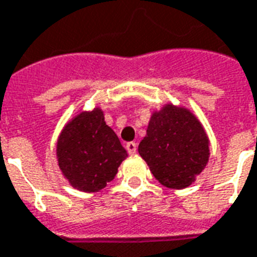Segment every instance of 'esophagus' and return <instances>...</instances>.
Wrapping results in <instances>:
<instances>
[{"instance_id": "esophagus-1", "label": "esophagus", "mask_w": 257, "mask_h": 257, "mask_svg": "<svg viewBox=\"0 0 257 257\" xmlns=\"http://www.w3.org/2000/svg\"><path fill=\"white\" fill-rule=\"evenodd\" d=\"M126 151H128L129 155L136 154V151H138V144L135 143V142H129V143H126Z\"/></svg>"}]
</instances>
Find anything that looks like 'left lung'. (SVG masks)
Here are the masks:
<instances>
[{
	"label": "left lung",
	"instance_id": "obj_1",
	"mask_svg": "<svg viewBox=\"0 0 257 257\" xmlns=\"http://www.w3.org/2000/svg\"><path fill=\"white\" fill-rule=\"evenodd\" d=\"M208 144L201 123L189 110L167 104L153 114L139 154L162 185L182 189L206 167Z\"/></svg>",
	"mask_w": 257,
	"mask_h": 257
}]
</instances>
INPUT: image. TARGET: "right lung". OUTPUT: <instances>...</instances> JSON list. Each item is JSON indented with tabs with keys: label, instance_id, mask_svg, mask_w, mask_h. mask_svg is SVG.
I'll list each match as a JSON object with an SVG mask.
<instances>
[{
	"label": "right lung",
	"instance_id": "1",
	"mask_svg": "<svg viewBox=\"0 0 257 257\" xmlns=\"http://www.w3.org/2000/svg\"><path fill=\"white\" fill-rule=\"evenodd\" d=\"M58 165L72 187L84 192L103 189L128 157L102 110L80 113L66 125L57 143Z\"/></svg>",
	"mask_w": 257,
	"mask_h": 257
}]
</instances>
